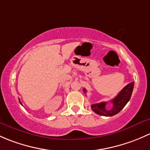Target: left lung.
Here are the masks:
<instances>
[{"label": "left lung", "mask_w": 150, "mask_h": 150, "mask_svg": "<svg viewBox=\"0 0 150 150\" xmlns=\"http://www.w3.org/2000/svg\"><path fill=\"white\" fill-rule=\"evenodd\" d=\"M134 81L129 83V84H127L125 87L123 88V89L115 98L111 100L113 106L110 110L105 109L106 103H105V102L92 105H91L92 110L95 113L100 115H103V116H112L114 115H116L125 107V105L127 104V103L130 100L133 89H134ZM83 90H84V93H86V89H83Z\"/></svg>", "instance_id": "obj_1"}]
</instances>
